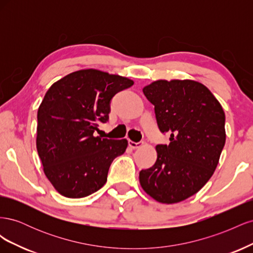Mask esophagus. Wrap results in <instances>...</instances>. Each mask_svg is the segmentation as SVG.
<instances>
[{
  "instance_id": "34e87169",
  "label": "esophagus",
  "mask_w": 253,
  "mask_h": 253,
  "mask_svg": "<svg viewBox=\"0 0 253 253\" xmlns=\"http://www.w3.org/2000/svg\"><path fill=\"white\" fill-rule=\"evenodd\" d=\"M143 144V142L139 141V142H135V141H132V140H128V145L131 147L132 149H138L140 148L141 145Z\"/></svg>"
}]
</instances>
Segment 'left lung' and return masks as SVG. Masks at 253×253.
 I'll return each instance as SVG.
<instances>
[{
    "label": "left lung",
    "instance_id": "left-lung-1",
    "mask_svg": "<svg viewBox=\"0 0 253 253\" xmlns=\"http://www.w3.org/2000/svg\"><path fill=\"white\" fill-rule=\"evenodd\" d=\"M142 90L170 143L156 145L157 160L140 171V185L159 203L182 202L216 169L226 141L224 110L204 84L192 80H158Z\"/></svg>",
    "mask_w": 253,
    "mask_h": 253
}]
</instances>
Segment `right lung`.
<instances>
[{
  "instance_id": "1",
  "label": "right lung",
  "mask_w": 253,
  "mask_h": 253,
  "mask_svg": "<svg viewBox=\"0 0 253 253\" xmlns=\"http://www.w3.org/2000/svg\"><path fill=\"white\" fill-rule=\"evenodd\" d=\"M134 82L97 70L72 73L53 83L38 110L37 150L51 185L65 197L81 198L103 187L126 139L95 137L109 120L111 101Z\"/></svg>"
}]
</instances>
